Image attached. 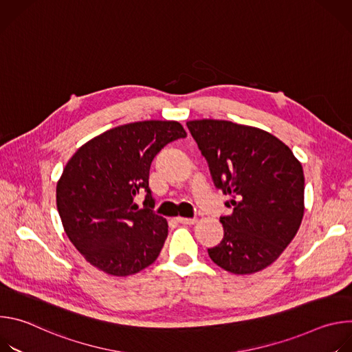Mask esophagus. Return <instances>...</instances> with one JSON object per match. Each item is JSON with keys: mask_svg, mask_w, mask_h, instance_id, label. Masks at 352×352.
Segmentation results:
<instances>
[{"mask_svg": "<svg viewBox=\"0 0 352 352\" xmlns=\"http://www.w3.org/2000/svg\"><path fill=\"white\" fill-rule=\"evenodd\" d=\"M177 221L181 224H195L196 219H188V217H177Z\"/></svg>", "mask_w": 352, "mask_h": 352, "instance_id": "obj_1", "label": "esophagus"}]
</instances>
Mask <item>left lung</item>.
I'll return each instance as SVG.
<instances>
[{"label": "left lung", "mask_w": 352, "mask_h": 352, "mask_svg": "<svg viewBox=\"0 0 352 352\" xmlns=\"http://www.w3.org/2000/svg\"><path fill=\"white\" fill-rule=\"evenodd\" d=\"M186 126L205 156L214 185L230 195V216L220 217L223 241L210 259L232 274L270 266L294 239L305 205L304 170L274 135L224 120H195Z\"/></svg>", "instance_id": "8db88e82"}]
</instances>
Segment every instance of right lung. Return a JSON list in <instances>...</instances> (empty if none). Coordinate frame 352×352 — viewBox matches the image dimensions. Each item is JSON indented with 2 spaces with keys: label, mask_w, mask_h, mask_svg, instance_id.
Returning a JSON list of instances; mask_svg holds the SVG:
<instances>
[{
  "label": "right lung",
  "mask_w": 352,
  "mask_h": 352,
  "mask_svg": "<svg viewBox=\"0 0 352 352\" xmlns=\"http://www.w3.org/2000/svg\"><path fill=\"white\" fill-rule=\"evenodd\" d=\"M177 121L116 126L82 144L57 182V209L65 234L82 256L110 276L126 277L152 265L168 234L167 220L133 197L146 192L148 173L170 142L185 138Z\"/></svg>",
  "instance_id": "obj_1"
}]
</instances>
